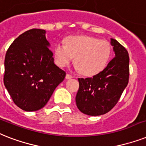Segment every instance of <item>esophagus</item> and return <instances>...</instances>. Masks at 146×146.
Segmentation results:
<instances>
[{
	"label": "esophagus",
	"mask_w": 146,
	"mask_h": 146,
	"mask_svg": "<svg viewBox=\"0 0 146 146\" xmlns=\"http://www.w3.org/2000/svg\"><path fill=\"white\" fill-rule=\"evenodd\" d=\"M73 78V76L72 75H71V74H66V79H71Z\"/></svg>",
	"instance_id": "34e87169"
}]
</instances>
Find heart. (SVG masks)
Wrapping results in <instances>:
<instances>
[{"label":"heart","instance_id":"obj_1","mask_svg":"<svg viewBox=\"0 0 146 146\" xmlns=\"http://www.w3.org/2000/svg\"><path fill=\"white\" fill-rule=\"evenodd\" d=\"M111 46L106 40L87 35L69 37L66 44L57 43L54 46L56 62L65 67L74 57V68L84 75L90 76L101 72L110 58Z\"/></svg>","mask_w":146,"mask_h":146}]
</instances>
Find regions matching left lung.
Listing matches in <instances>:
<instances>
[{"instance_id":"obj_1","label":"left lung","mask_w":146,"mask_h":146,"mask_svg":"<svg viewBox=\"0 0 146 146\" xmlns=\"http://www.w3.org/2000/svg\"><path fill=\"white\" fill-rule=\"evenodd\" d=\"M115 56L102 72L92 78H78L76 105L82 113L91 116L104 115L117 104L129 81L127 50L119 42L111 39Z\"/></svg>"}]
</instances>
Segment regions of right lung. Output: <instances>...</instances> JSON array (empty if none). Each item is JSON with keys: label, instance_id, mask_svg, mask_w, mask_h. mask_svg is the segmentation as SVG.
<instances>
[{"label": "right lung", "instance_id": "add662e5", "mask_svg": "<svg viewBox=\"0 0 146 146\" xmlns=\"http://www.w3.org/2000/svg\"><path fill=\"white\" fill-rule=\"evenodd\" d=\"M45 34L43 29L26 31L6 53L3 83L14 103L26 111L43 108L66 74L55 65Z\"/></svg>", "mask_w": 146, "mask_h": 146}]
</instances>
